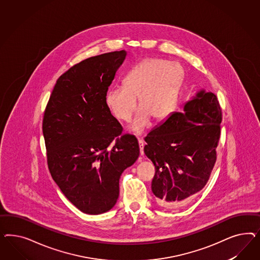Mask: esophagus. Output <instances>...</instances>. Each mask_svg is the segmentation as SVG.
Segmentation results:
<instances>
[{"label":"esophagus","mask_w":260,"mask_h":260,"mask_svg":"<svg viewBox=\"0 0 260 260\" xmlns=\"http://www.w3.org/2000/svg\"><path fill=\"white\" fill-rule=\"evenodd\" d=\"M138 144H139L140 153H141V155H143V154H144V141H143V140H139Z\"/></svg>","instance_id":"esophagus-1"}]
</instances>
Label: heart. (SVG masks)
<instances>
[{
    "label": "heart",
    "mask_w": 260,
    "mask_h": 260,
    "mask_svg": "<svg viewBox=\"0 0 260 260\" xmlns=\"http://www.w3.org/2000/svg\"><path fill=\"white\" fill-rule=\"evenodd\" d=\"M184 69L179 63L148 58L127 72L124 85L110 88L105 104L110 113L121 122H128L138 107L141 109L129 132L141 134L151 119L161 123L169 118L176 107Z\"/></svg>",
    "instance_id": "1"
}]
</instances>
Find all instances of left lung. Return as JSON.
Returning a JSON list of instances; mask_svg holds the SVG:
<instances>
[{
  "label": "left lung",
  "mask_w": 260,
  "mask_h": 260,
  "mask_svg": "<svg viewBox=\"0 0 260 260\" xmlns=\"http://www.w3.org/2000/svg\"><path fill=\"white\" fill-rule=\"evenodd\" d=\"M221 121L216 95L202 88L148 134L144 152L155 167L151 189L160 206L177 208L203 189L216 161Z\"/></svg>",
  "instance_id": "obj_1"
}]
</instances>
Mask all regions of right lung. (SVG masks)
I'll list each match as a JSON object with an SVG mask.
<instances>
[{
    "instance_id": "add662e5",
    "label": "right lung",
    "mask_w": 260,
    "mask_h": 260,
    "mask_svg": "<svg viewBox=\"0 0 260 260\" xmlns=\"http://www.w3.org/2000/svg\"><path fill=\"white\" fill-rule=\"evenodd\" d=\"M126 56V50L113 51L73 66L57 80L44 115L50 174L64 197L88 214L114 207L120 176L140 154L134 136L117 138L122 126L105 104Z\"/></svg>"
}]
</instances>
